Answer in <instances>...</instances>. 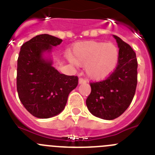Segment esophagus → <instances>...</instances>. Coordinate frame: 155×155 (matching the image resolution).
<instances>
[{
	"label": "esophagus",
	"instance_id": "obj_1",
	"mask_svg": "<svg viewBox=\"0 0 155 155\" xmlns=\"http://www.w3.org/2000/svg\"><path fill=\"white\" fill-rule=\"evenodd\" d=\"M85 82H86V81L84 80V79H83V78H79L78 83H79V84H84V83H85Z\"/></svg>",
	"mask_w": 155,
	"mask_h": 155
}]
</instances>
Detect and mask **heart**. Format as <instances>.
<instances>
[{
  "label": "heart",
  "instance_id": "obj_1",
  "mask_svg": "<svg viewBox=\"0 0 155 155\" xmlns=\"http://www.w3.org/2000/svg\"><path fill=\"white\" fill-rule=\"evenodd\" d=\"M120 59L118 47L112 42L86 41L76 43L68 60L74 65L84 66L85 72L94 81L109 78L116 70Z\"/></svg>",
  "mask_w": 155,
  "mask_h": 155
}]
</instances>
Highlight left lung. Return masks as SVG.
<instances>
[{
	"mask_svg": "<svg viewBox=\"0 0 155 155\" xmlns=\"http://www.w3.org/2000/svg\"><path fill=\"white\" fill-rule=\"evenodd\" d=\"M120 51L116 70L106 80L91 83L86 105L93 116L112 120L121 116L130 105L137 84V61L131 46L113 35Z\"/></svg>",
	"mask_w": 155,
	"mask_h": 155,
	"instance_id": "1",
	"label": "left lung"
}]
</instances>
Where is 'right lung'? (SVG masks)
Segmentation results:
<instances>
[{
	"mask_svg": "<svg viewBox=\"0 0 155 155\" xmlns=\"http://www.w3.org/2000/svg\"><path fill=\"white\" fill-rule=\"evenodd\" d=\"M62 41L42 34L25 42L20 50L18 94L24 107L37 118L48 119L60 114L70 92L78 84V77L61 74L53 66V48Z\"/></svg>",
	"mask_w": 155,
	"mask_h": 155,
	"instance_id": "1",
	"label": "right lung"
}]
</instances>
